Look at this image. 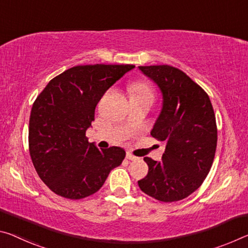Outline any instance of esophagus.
<instances>
[{"mask_svg":"<svg viewBox=\"0 0 248 248\" xmlns=\"http://www.w3.org/2000/svg\"><path fill=\"white\" fill-rule=\"evenodd\" d=\"M125 158H127L128 160H131V161H135V160H137L138 158H137V156H135V155H132L131 153H127V155H125Z\"/></svg>","mask_w":248,"mask_h":248,"instance_id":"esophagus-1","label":"esophagus"}]
</instances>
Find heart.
<instances>
[{
    "instance_id": "b5f03b06",
    "label": "heart",
    "mask_w": 248,
    "mask_h": 248,
    "mask_svg": "<svg viewBox=\"0 0 248 248\" xmlns=\"http://www.w3.org/2000/svg\"><path fill=\"white\" fill-rule=\"evenodd\" d=\"M130 93H131V98H143V97L153 98L152 88L147 84V82H143V81L133 82V84L130 86Z\"/></svg>"
}]
</instances>
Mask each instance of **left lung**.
<instances>
[{"mask_svg":"<svg viewBox=\"0 0 248 248\" xmlns=\"http://www.w3.org/2000/svg\"><path fill=\"white\" fill-rule=\"evenodd\" d=\"M158 86L162 107L151 136L166 141L161 161L144 158L149 171L139 187L161 202L187 198L201 186L213 163L217 129L207 93L182 70L169 65L139 66Z\"/></svg>","mask_w":248,"mask_h":248,"instance_id":"1","label":"left lung"}]
</instances>
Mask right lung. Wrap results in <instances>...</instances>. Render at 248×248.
I'll list each match as a JSON object with an SVG mask.
<instances>
[{"instance_id": "1", "label": "right lung", "mask_w": 248, "mask_h": 248, "mask_svg": "<svg viewBox=\"0 0 248 248\" xmlns=\"http://www.w3.org/2000/svg\"><path fill=\"white\" fill-rule=\"evenodd\" d=\"M133 65L75 66L53 78L39 93L30 117L29 145L35 170L54 193L70 200L89 196L120 166V147L99 150L86 130L105 93Z\"/></svg>"}]
</instances>
